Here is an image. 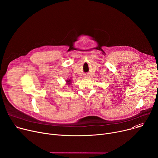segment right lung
Wrapping results in <instances>:
<instances>
[{
  "mask_svg": "<svg viewBox=\"0 0 158 158\" xmlns=\"http://www.w3.org/2000/svg\"><path fill=\"white\" fill-rule=\"evenodd\" d=\"M67 82L68 84H70V80H67Z\"/></svg>",
  "mask_w": 158,
  "mask_h": 158,
  "instance_id": "1",
  "label": "right lung"
}]
</instances>
